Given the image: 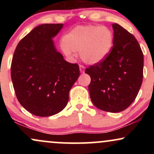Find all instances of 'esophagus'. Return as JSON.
I'll use <instances>...</instances> for the list:
<instances>
[{
	"instance_id": "34e87169",
	"label": "esophagus",
	"mask_w": 154,
	"mask_h": 154,
	"mask_svg": "<svg viewBox=\"0 0 154 154\" xmlns=\"http://www.w3.org/2000/svg\"><path fill=\"white\" fill-rule=\"evenodd\" d=\"M85 69V67L83 65H79V71H80L81 73H84Z\"/></svg>"
}]
</instances>
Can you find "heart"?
<instances>
[{
    "label": "heart",
    "mask_w": 154,
    "mask_h": 154,
    "mask_svg": "<svg viewBox=\"0 0 154 154\" xmlns=\"http://www.w3.org/2000/svg\"><path fill=\"white\" fill-rule=\"evenodd\" d=\"M114 43V35L106 26L95 25L77 26L63 37L61 50L66 56L73 58L75 51L88 64H97L110 54Z\"/></svg>",
    "instance_id": "b5f03b06"
}]
</instances>
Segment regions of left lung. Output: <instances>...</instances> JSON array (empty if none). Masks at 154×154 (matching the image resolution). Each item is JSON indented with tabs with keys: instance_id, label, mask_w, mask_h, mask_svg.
<instances>
[{
	"instance_id": "obj_1",
	"label": "left lung",
	"mask_w": 154,
	"mask_h": 154,
	"mask_svg": "<svg viewBox=\"0 0 154 154\" xmlns=\"http://www.w3.org/2000/svg\"><path fill=\"white\" fill-rule=\"evenodd\" d=\"M114 43L102 62L85 69L92 103L111 113L122 111L135 99L143 77V54L131 33L118 24H112Z\"/></svg>"
}]
</instances>
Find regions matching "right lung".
I'll use <instances>...</instances> for the list:
<instances>
[{
  "instance_id": "add662e5",
  "label": "right lung",
  "mask_w": 154,
  "mask_h": 154,
  "mask_svg": "<svg viewBox=\"0 0 154 154\" xmlns=\"http://www.w3.org/2000/svg\"><path fill=\"white\" fill-rule=\"evenodd\" d=\"M63 24L39 25L17 45L11 76L19 102L38 116L58 114L66 107L69 93L79 76V65L63 59L52 38Z\"/></svg>"
}]
</instances>
